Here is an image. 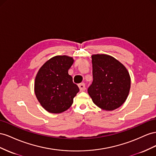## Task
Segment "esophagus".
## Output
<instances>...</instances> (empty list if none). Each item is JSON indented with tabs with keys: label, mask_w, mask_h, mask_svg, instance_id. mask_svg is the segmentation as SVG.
Wrapping results in <instances>:
<instances>
[{
	"label": "esophagus",
	"mask_w": 156,
	"mask_h": 156,
	"mask_svg": "<svg viewBox=\"0 0 156 156\" xmlns=\"http://www.w3.org/2000/svg\"><path fill=\"white\" fill-rule=\"evenodd\" d=\"M79 89H80V91H83L84 90H86V86H85V83H80L78 85Z\"/></svg>",
	"instance_id": "obj_1"
}]
</instances>
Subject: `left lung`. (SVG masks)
<instances>
[{"label":"left lung","instance_id":"left-lung-1","mask_svg":"<svg viewBox=\"0 0 156 156\" xmlns=\"http://www.w3.org/2000/svg\"><path fill=\"white\" fill-rule=\"evenodd\" d=\"M93 82L88 93L95 105L114 110L126 101L131 87L129 73L122 63L106 54L91 55Z\"/></svg>","mask_w":156,"mask_h":156}]
</instances>
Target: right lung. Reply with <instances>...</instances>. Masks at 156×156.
<instances>
[{
	"instance_id": "right-lung-1",
	"label": "right lung",
	"mask_w": 156,
	"mask_h": 156,
	"mask_svg": "<svg viewBox=\"0 0 156 156\" xmlns=\"http://www.w3.org/2000/svg\"><path fill=\"white\" fill-rule=\"evenodd\" d=\"M74 59L67 55L51 57L39 69L35 77L34 93L40 104L50 113L68 110L79 91L68 71Z\"/></svg>"
}]
</instances>
